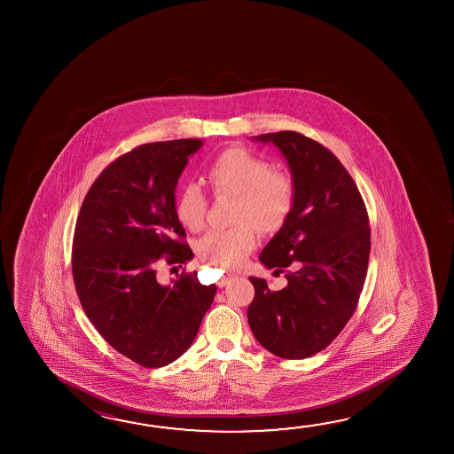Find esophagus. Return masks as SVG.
<instances>
[{
	"instance_id": "obj_1",
	"label": "esophagus",
	"mask_w": 454,
	"mask_h": 454,
	"mask_svg": "<svg viewBox=\"0 0 454 454\" xmlns=\"http://www.w3.org/2000/svg\"><path fill=\"white\" fill-rule=\"evenodd\" d=\"M231 278H232V275H224L223 278H222V282H220V285L224 286L226 283L230 282Z\"/></svg>"
}]
</instances>
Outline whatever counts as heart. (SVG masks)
Returning <instances> with one entry per match:
<instances>
[{"label": "heart", "mask_w": 454, "mask_h": 454, "mask_svg": "<svg viewBox=\"0 0 454 454\" xmlns=\"http://www.w3.org/2000/svg\"><path fill=\"white\" fill-rule=\"evenodd\" d=\"M207 184L218 198L234 196L232 223L210 230L198 242V254L220 268L240 266L256 247V230L274 234L288 223L296 204V184L291 174L270 168L264 158L246 149H228L208 164ZM208 201L201 186L180 188L176 214L188 230L198 231L206 222Z\"/></svg>", "instance_id": "obj_1"}]
</instances>
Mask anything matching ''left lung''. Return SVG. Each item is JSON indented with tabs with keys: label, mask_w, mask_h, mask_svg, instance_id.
Returning a JSON list of instances; mask_svg holds the SVG:
<instances>
[{
	"label": "left lung",
	"mask_w": 454,
	"mask_h": 454,
	"mask_svg": "<svg viewBox=\"0 0 454 454\" xmlns=\"http://www.w3.org/2000/svg\"><path fill=\"white\" fill-rule=\"evenodd\" d=\"M290 164L296 204L260 260L288 285L270 290L250 277L248 325L256 340L283 359L310 357L340 334L364 286L371 226L363 196L339 158L296 131L261 134Z\"/></svg>",
	"instance_id": "1"
}]
</instances>
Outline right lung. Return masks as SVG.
I'll list each match as a JSON object with an SVG mask.
<instances>
[{"instance_id": "1", "label": "right lung", "mask_w": 454, "mask_h": 454, "mask_svg": "<svg viewBox=\"0 0 454 454\" xmlns=\"http://www.w3.org/2000/svg\"><path fill=\"white\" fill-rule=\"evenodd\" d=\"M201 139L150 142L114 160L90 186L75 222L73 278L89 320L112 348L136 364L163 367L184 355L214 302L215 285L198 272L171 285L160 261L193 258L176 214V185Z\"/></svg>"}]
</instances>
